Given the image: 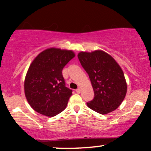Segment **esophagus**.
Returning <instances> with one entry per match:
<instances>
[{
	"label": "esophagus",
	"instance_id": "obj_1",
	"mask_svg": "<svg viewBox=\"0 0 151 151\" xmlns=\"http://www.w3.org/2000/svg\"><path fill=\"white\" fill-rule=\"evenodd\" d=\"M76 91H77V93H81V89H77V90H76Z\"/></svg>",
	"mask_w": 151,
	"mask_h": 151
}]
</instances>
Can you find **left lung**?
I'll return each instance as SVG.
<instances>
[{
	"mask_svg": "<svg viewBox=\"0 0 151 151\" xmlns=\"http://www.w3.org/2000/svg\"><path fill=\"white\" fill-rule=\"evenodd\" d=\"M78 58L92 85L94 97L87 102L88 107L101 114L116 110L127 91L124 72L114 59L102 50L80 52Z\"/></svg>",
	"mask_w": 151,
	"mask_h": 151,
	"instance_id": "left-lung-1",
	"label": "left lung"
}]
</instances>
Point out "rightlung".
<instances>
[{"instance_id":"add662e5","label":"right lung","mask_w":151,"mask_h":151,"mask_svg":"<svg viewBox=\"0 0 151 151\" xmlns=\"http://www.w3.org/2000/svg\"><path fill=\"white\" fill-rule=\"evenodd\" d=\"M75 57L72 50L48 48L30 64L24 81L26 99L37 113L52 117L67 107L72 91L65 86L62 71Z\"/></svg>"}]
</instances>
